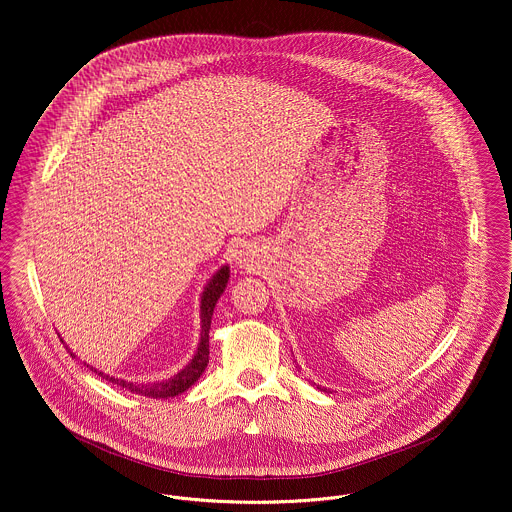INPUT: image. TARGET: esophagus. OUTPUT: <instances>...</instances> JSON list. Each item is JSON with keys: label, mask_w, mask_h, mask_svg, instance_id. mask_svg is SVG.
I'll return each mask as SVG.
<instances>
[{"label": "esophagus", "mask_w": 512, "mask_h": 512, "mask_svg": "<svg viewBox=\"0 0 512 512\" xmlns=\"http://www.w3.org/2000/svg\"><path fill=\"white\" fill-rule=\"evenodd\" d=\"M253 263H255V257H253V253H251L247 247H245L244 251L238 253V265H240V267H253Z\"/></svg>", "instance_id": "34e87169"}]
</instances>
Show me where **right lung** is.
Masks as SVG:
<instances>
[{"mask_svg":"<svg viewBox=\"0 0 512 512\" xmlns=\"http://www.w3.org/2000/svg\"><path fill=\"white\" fill-rule=\"evenodd\" d=\"M230 280V267L222 265V267L209 278V282L205 284L203 292H201V301H199V318H201V330H199V343L195 349L194 357L190 359V363L184 366L182 370H178L174 376L167 378V380H155V382H128L122 378H115L111 374H105L103 370H98L94 366H90L92 372H96L101 378L121 386L124 390L130 393H138V395H146V397H153V399H169V397H176L180 393L192 388L195 382L199 380V376L205 372L207 363H209V330H211V318H213V311L215 305L220 299V295L226 290ZM65 347L69 349V345L65 343ZM71 357H76L73 351L69 349Z\"/></svg>","mask_w":512,"mask_h":512,"instance_id":"right-lung-1","label":"right lung"}]
</instances>
